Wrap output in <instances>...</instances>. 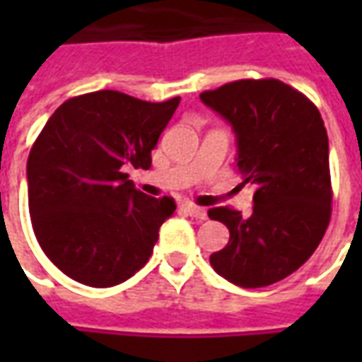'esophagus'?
<instances>
[{
    "label": "esophagus",
    "mask_w": 362,
    "mask_h": 362,
    "mask_svg": "<svg viewBox=\"0 0 362 362\" xmlns=\"http://www.w3.org/2000/svg\"><path fill=\"white\" fill-rule=\"evenodd\" d=\"M186 211H188L189 217H194V219H199V221L207 219V209H205V207H199V205L186 204Z\"/></svg>",
    "instance_id": "obj_1"
}]
</instances>
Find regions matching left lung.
<instances>
[{
  "mask_svg": "<svg viewBox=\"0 0 362 362\" xmlns=\"http://www.w3.org/2000/svg\"><path fill=\"white\" fill-rule=\"evenodd\" d=\"M199 98L233 126L243 186H256L250 217L230 207L207 211L230 233L209 262L238 287H267L303 266L329 225L324 119L312 100L279 79H240Z\"/></svg>",
  "mask_w": 362,
  "mask_h": 362,
  "instance_id": "left-lung-1",
  "label": "left lung"
}]
</instances>
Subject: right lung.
<instances>
[{"label":"right lung","mask_w":362,"mask_h":362,"mask_svg":"<svg viewBox=\"0 0 362 362\" xmlns=\"http://www.w3.org/2000/svg\"><path fill=\"white\" fill-rule=\"evenodd\" d=\"M178 104L96 90L46 122L28 155V211L40 248L67 277L112 287L147 264L176 204L135 189L126 170L149 168Z\"/></svg>","instance_id":"add662e5"}]
</instances>
